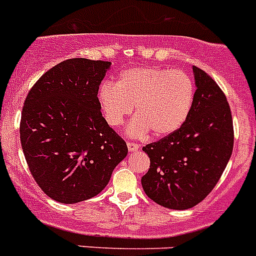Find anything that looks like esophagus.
I'll return each mask as SVG.
<instances>
[{
	"label": "esophagus",
	"instance_id": "esophagus-1",
	"mask_svg": "<svg viewBox=\"0 0 256 256\" xmlns=\"http://www.w3.org/2000/svg\"><path fill=\"white\" fill-rule=\"evenodd\" d=\"M126 147H128V151L130 152H136L137 150H140V146L137 144H132V142H128Z\"/></svg>",
	"mask_w": 256,
	"mask_h": 256
}]
</instances>
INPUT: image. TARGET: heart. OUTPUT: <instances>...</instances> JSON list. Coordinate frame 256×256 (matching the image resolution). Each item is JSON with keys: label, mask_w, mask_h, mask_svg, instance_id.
Listing matches in <instances>:
<instances>
[{"label": "heart", "mask_w": 256, "mask_h": 256, "mask_svg": "<svg viewBox=\"0 0 256 256\" xmlns=\"http://www.w3.org/2000/svg\"><path fill=\"white\" fill-rule=\"evenodd\" d=\"M100 109L112 126H119L133 112L126 133L144 137L154 130L157 137L176 132L186 120L194 99L189 74L164 67H133L122 72L116 84L104 82L98 94Z\"/></svg>", "instance_id": "heart-1"}]
</instances>
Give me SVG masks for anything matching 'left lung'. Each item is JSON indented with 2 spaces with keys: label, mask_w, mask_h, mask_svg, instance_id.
<instances>
[{
  "label": "left lung",
  "mask_w": 256,
  "mask_h": 256,
  "mask_svg": "<svg viewBox=\"0 0 256 256\" xmlns=\"http://www.w3.org/2000/svg\"><path fill=\"white\" fill-rule=\"evenodd\" d=\"M196 92L186 120L176 132L147 144L151 165L140 182L157 204L184 210L212 192L234 148L231 110L220 86L193 66Z\"/></svg>",
  "instance_id": "obj_1"
}]
</instances>
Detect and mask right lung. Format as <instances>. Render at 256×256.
<instances>
[{"label":"right lung","mask_w":256,"mask_h":256,"mask_svg":"<svg viewBox=\"0 0 256 256\" xmlns=\"http://www.w3.org/2000/svg\"><path fill=\"white\" fill-rule=\"evenodd\" d=\"M110 66L86 58L63 60L28 94L21 147L32 178L53 200L74 204L98 196L128 154L100 112L98 91Z\"/></svg>","instance_id":"obj_1"}]
</instances>
